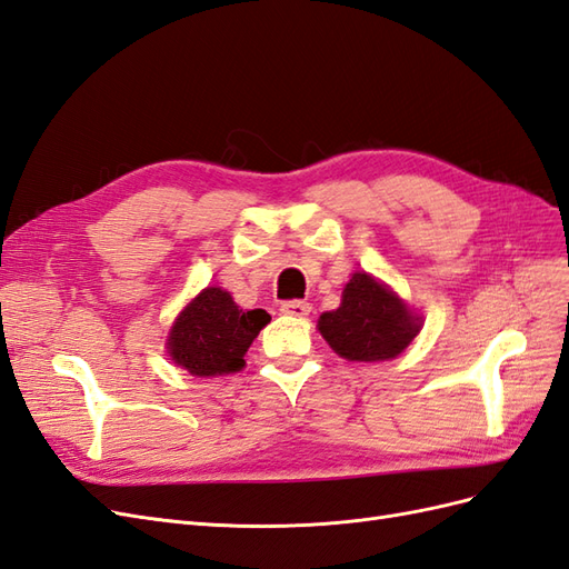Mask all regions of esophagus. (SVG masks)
Masks as SVG:
<instances>
[{"label": "esophagus", "instance_id": "34e87169", "mask_svg": "<svg viewBox=\"0 0 569 569\" xmlns=\"http://www.w3.org/2000/svg\"><path fill=\"white\" fill-rule=\"evenodd\" d=\"M280 311L284 316H291V318H306L308 313H311V303H306V301H284Z\"/></svg>", "mask_w": 569, "mask_h": 569}]
</instances>
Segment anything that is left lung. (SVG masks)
<instances>
[{
  "label": "left lung",
  "instance_id": "left-lung-1",
  "mask_svg": "<svg viewBox=\"0 0 569 569\" xmlns=\"http://www.w3.org/2000/svg\"><path fill=\"white\" fill-rule=\"evenodd\" d=\"M420 327L422 318L368 272H353L337 311H327L318 320V330L332 351L358 363L403 353Z\"/></svg>",
  "mask_w": 569,
  "mask_h": 569
}]
</instances>
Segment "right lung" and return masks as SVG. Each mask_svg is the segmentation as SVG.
Here are the masks:
<instances>
[{"mask_svg":"<svg viewBox=\"0 0 569 569\" xmlns=\"http://www.w3.org/2000/svg\"><path fill=\"white\" fill-rule=\"evenodd\" d=\"M270 322L263 308L242 311L230 291L206 287L176 318L166 341L173 363L194 377H216L244 368V353Z\"/></svg>","mask_w":569,"mask_h":569,"instance_id":"obj_1","label":"right lung"}]
</instances>
